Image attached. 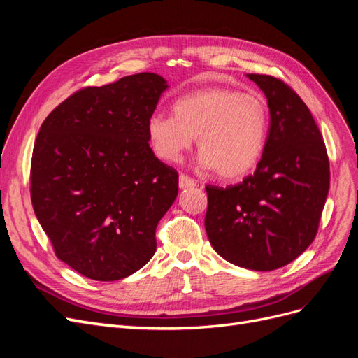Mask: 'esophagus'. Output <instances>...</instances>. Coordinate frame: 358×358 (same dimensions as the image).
<instances>
[{
  "label": "esophagus",
  "instance_id": "esophagus-1",
  "mask_svg": "<svg viewBox=\"0 0 358 358\" xmlns=\"http://www.w3.org/2000/svg\"><path fill=\"white\" fill-rule=\"evenodd\" d=\"M197 185V182L194 180L192 178H189V176H187V175H182L179 176V188L180 189H187V188H192V187H196Z\"/></svg>",
  "mask_w": 358,
  "mask_h": 358
}]
</instances>
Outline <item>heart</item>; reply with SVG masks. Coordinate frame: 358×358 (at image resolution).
Masks as SVG:
<instances>
[{"label": "heart", "instance_id": "b5f03b06", "mask_svg": "<svg viewBox=\"0 0 358 358\" xmlns=\"http://www.w3.org/2000/svg\"><path fill=\"white\" fill-rule=\"evenodd\" d=\"M171 115H152L146 134L162 161H178L197 137L200 164L224 179L251 173L264 152L268 107L262 96L237 90L203 88L173 101Z\"/></svg>", "mask_w": 358, "mask_h": 358}]
</instances>
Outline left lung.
Masks as SVG:
<instances>
[{"mask_svg": "<svg viewBox=\"0 0 358 358\" xmlns=\"http://www.w3.org/2000/svg\"><path fill=\"white\" fill-rule=\"evenodd\" d=\"M267 99L270 127L254 175L206 187L204 227L227 262L257 272L287 266L315 239L330 188L326 145L308 106L280 79L248 74Z\"/></svg>", "mask_w": 358, "mask_h": 358, "instance_id": "8db88e82", "label": "left lung"}]
</instances>
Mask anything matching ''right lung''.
I'll list each match as a JSON object with an SVG mask.
<instances>
[{
  "label": "right lung",
  "instance_id": "right-lung-1",
  "mask_svg": "<svg viewBox=\"0 0 358 358\" xmlns=\"http://www.w3.org/2000/svg\"><path fill=\"white\" fill-rule=\"evenodd\" d=\"M169 88L155 73L70 95L41 124L31 201L57 257L94 280L124 279L157 249L178 196V171L149 146L148 119Z\"/></svg>",
  "mask_w": 358,
  "mask_h": 358
}]
</instances>
